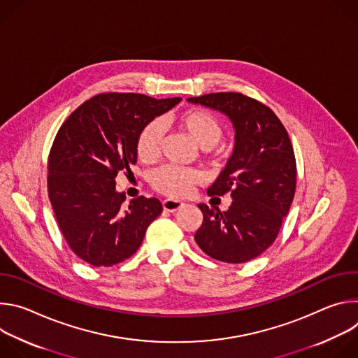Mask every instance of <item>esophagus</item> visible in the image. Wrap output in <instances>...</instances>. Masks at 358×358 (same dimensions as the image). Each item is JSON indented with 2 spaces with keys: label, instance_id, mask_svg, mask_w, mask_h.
<instances>
[{
  "label": "esophagus",
  "instance_id": "esophagus-1",
  "mask_svg": "<svg viewBox=\"0 0 358 358\" xmlns=\"http://www.w3.org/2000/svg\"><path fill=\"white\" fill-rule=\"evenodd\" d=\"M182 207H184V202H180V201H176V199H164L163 201V208L167 213H176Z\"/></svg>",
  "mask_w": 358,
  "mask_h": 358
}]
</instances>
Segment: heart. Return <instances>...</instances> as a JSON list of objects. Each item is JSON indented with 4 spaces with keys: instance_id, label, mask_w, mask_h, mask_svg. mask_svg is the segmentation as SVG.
Returning <instances> with one entry per match:
<instances>
[{
    "instance_id": "heart-1",
    "label": "heart",
    "mask_w": 358,
    "mask_h": 358,
    "mask_svg": "<svg viewBox=\"0 0 358 358\" xmlns=\"http://www.w3.org/2000/svg\"><path fill=\"white\" fill-rule=\"evenodd\" d=\"M170 124L189 137L206 155H213L214 147L224 136V127L220 119L206 109H188L170 117ZM163 143V129L159 120L143 124L134 141V150L138 162L143 164L156 163L160 157ZM203 176L194 169H181L164 166L151 174V187L157 192L171 196L184 198L191 194L192 188L201 184Z\"/></svg>"
}]
</instances>
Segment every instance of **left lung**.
I'll return each mask as SVG.
<instances>
[{"label": "left lung", "mask_w": 358, "mask_h": 358, "mask_svg": "<svg viewBox=\"0 0 358 358\" xmlns=\"http://www.w3.org/2000/svg\"><path fill=\"white\" fill-rule=\"evenodd\" d=\"M188 100L225 113L236 131L232 157L208 188L213 199L231 194L232 203L224 213L198 203L202 224L194 239L217 261L248 262L275 242L292 206L296 191L292 141L273 110L246 94L218 92Z\"/></svg>", "instance_id": "left-lung-1"}]
</instances>
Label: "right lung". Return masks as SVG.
Masks as SVG:
<instances>
[{
    "mask_svg": "<svg viewBox=\"0 0 358 358\" xmlns=\"http://www.w3.org/2000/svg\"><path fill=\"white\" fill-rule=\"evenodd\" d=\"M181 97L99 93L59 127L48 157V195L58 227L78 258L113 266L138 249L145 229L163 211L157 198L137 196L123 207L116 176H133L134 141L147 122L174 108Z\"/></svg>",
    "mask_w": 358,
    "mask_h": 358,
    "instance_id": "right-lung-1",
    "label": "right lung"
}]
</instances>
